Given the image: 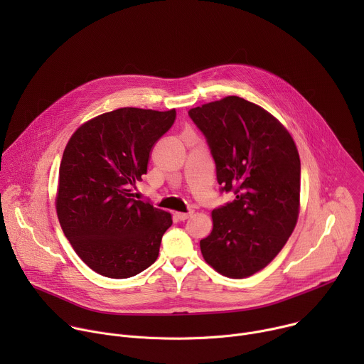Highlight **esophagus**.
<instances>
[{
  "mask_svg": "<svg viewBox=\"0 0 364 364\" xmlns=\"http://www.w3.org/2000/svg\"><path fill=\"white\" fill-rule=\"evenodd\" d=\"M193 210H188V212H186V213H176V218L180 220V222H184V220H187L190 216H193Z\"/></svg>",
  "mask_w": 364,
  "mask_h": 364,
  "instance_id": "esophagus-1",
  "label": "esophagus"
}]
</instances>
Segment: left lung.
Returning a JSON list of instances; mask_svg holds the SVG:
<instances>
[{
  "label": "left lung",
  "mask_w": 364,
  "mask_h": 364,
  "mask_svg": "<svg viewBox=\"0 0 364 364\" xmlns=\"http://www.w3.org/2000/svg\"><path fill=\"white\" fill-rule=\"evenodd\" d=\"M188 117L210 148L220 193L235 194L212 212L213 230L200 240L203 257L225 277H250L279 253L296 225V146L269 112L239 96L193 108Z\"/></svg>",
  "instance_id": "1"
}]
</instances>
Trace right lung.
Returning <instances> with one entry per match:
<instances>
[{
    "instance_id": "1",
    "label": "right lung",
    "mask_w": 364,
    "mask_h": 364,
    "mask_svg": "<svg viewBox=\"0 0 364 364\" xmlns=\"http://www.w3.org/2000/svg\"><path fill=\"white\" fill-rule=\"evenodd\" d=\"M176 115L121 108L83 124L65 148L59 222L82 261L103 277L129 278L157 261L171 216L134 198L131 188L146 174L151 148Z\"/></svg>"
}]
</instances>
